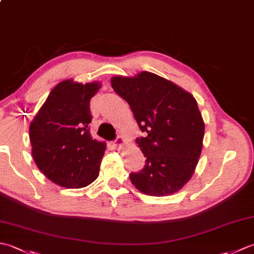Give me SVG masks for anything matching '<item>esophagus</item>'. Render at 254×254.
I'll return each mask as SVG.
<instances>
[{
  "mask_svg": "<svg viewBox=\"0 0 254 254\" xmlns=\"http://www.w3.org/2000/svg\"><path fill=\"white\" fill-rule=\"evenodd\" d=\"M113 144H115L117 147L120 148V147L123 146V145L127 144V139L124 138L123 136H118V137L115 139V142H113Z\"/></svg>",
  "mask_w": 254,
  "mask_h": 254,
  "instance_id": "34e87169",
  "label": "esophagus"
}]
</instances>
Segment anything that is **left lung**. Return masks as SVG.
I'll use <instances>...</instances> for the list:
<instances>
[{"label":"left lung","instance_id":"8db88e82","mask_svg":"<svg viewBox=\"0 0 254 254\" xmlns=\"http://www.w3.org/2000/svg\"><path fill=\"white\" fill-rule=\"evenodd\" d=\"M111 86L130 105L139 128L146 134L136 138L146 165L130 175L133 186L152 196L181 190L193 176L203 147L205 127L195 98L150 72L115 76Z\"/></svg>","mask_w":254,"mask_h":254}]
</instances>
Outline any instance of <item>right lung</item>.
<instances>
[{"label":"right lung","instance_id":"right-lung-1","mask_svg":"<svg viewBox=\"0 0 254 254\" xmlns=\"http://www.w3.org/2000/svg\"><path fill=\"white\" fill-rule=\"evenodd\" d=\"M100 87L98 82L63 80L51 90L30 123L32 158L58 186L84 188L99 176L106 143L90 136L89 108Z\"/></svg>","mask_w":254,"mask_h":254}]
</instances>
